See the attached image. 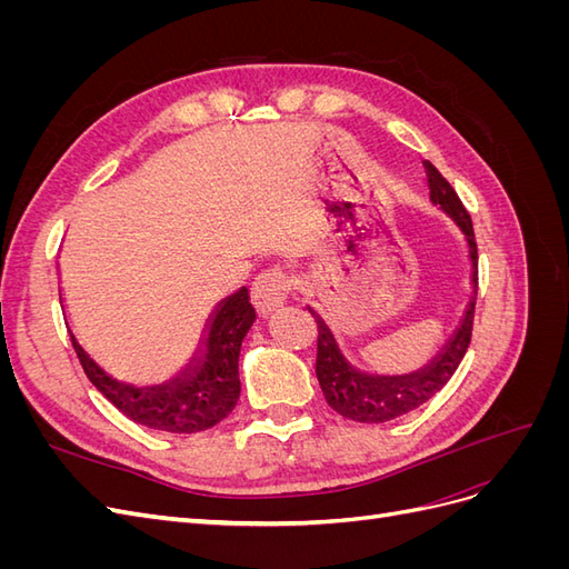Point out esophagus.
I'll return each mask as SVG.
<instances>
[{
  "label": "esophagus",
  "instance_id": "34e87169",
  "mask_svg": "<svg viewBox=\"0 0 569 569\" xmlns=\"http://www.w3.org/2000/svg\"><path fill=\"white\" fill-rule=\"evenodd\" d=\"M291 278L280 270V268H270V270H263L258 278L253 280V287H251V299H253V306L258 308V313H272L274 308H280L289 297H291Z\"/></svg>",
  "mask_w": 569,
  "mask_h": 569
}]
</instances>
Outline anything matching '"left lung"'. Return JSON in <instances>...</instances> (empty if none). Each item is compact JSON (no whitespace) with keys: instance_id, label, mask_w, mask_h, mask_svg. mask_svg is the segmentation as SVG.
Here are the masks:
<instances>
[{"instance_id":"8db88e82","label":"left lung","mask_w":569,"mask_h":569,"mask_svg":"<svg viewBox=\"0 0 569 569\" xmlns=\"http://www.w3.org/2000/svg\"><path fill=\"white\" fill-rule=\"evenodd\" d=\"M427 182H429V199L435 206L449 216L460 228L465 242H468V258H470V287L472 297L465 306L462 318L453 335L446 339L439 353L425 363L422 368L406 372V375H377L356 368L351 360L343 356L339 341L332 332V327L308 306L318 322V358H316V375L320 389L325 393V401L330 403L339 416L356 420V422H389L393 418H401L406 412L420 408L425 401L439 393L446 382L451 380L458 370L460 360L470 347L472 337V318H475V301H477V242L470 213L465 211L462 201L458 199L456 189L449 184L439 170L425 161Z\"/></svg>"}]
</instances>
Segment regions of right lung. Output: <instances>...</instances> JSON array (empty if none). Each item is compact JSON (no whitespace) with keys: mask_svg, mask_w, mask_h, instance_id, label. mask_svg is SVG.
Instances as JSON below:
<instances>
[{"mask_svg":"<svg viewBox=\"0 0 569 569\" xmlns=\"http://www.w3.org/2000/svg\"><path fill=\"white\" fill-rule=\"evenodd\" d=\"M253 320L249 289H237L213 308L189 363L170 380L147 387L116 380L80 347L73 330L68 332L84 375L126 418L159 432L197 435L226 420L239 401V351Z\"/></svg>","mask_w":569,"mask_h":569,"instance_id":"obj_1","label":"right lung"}]
</instances>
